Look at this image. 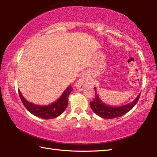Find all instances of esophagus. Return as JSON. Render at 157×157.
<instances>
[{
	"instance_id": "1",
	"label": "esophagus",
	"mask_w": 157,
	"mask_h": 157,
	"mask_svg": "<svg viewBox=\"0 0 157 157\" xmlns=\"http://www.w3.org/2000/svg\"><path fill=\"white\" fill-rule=\"evenodd\" d=\"M86 78L85 75H82L80 76L79 80L78 82V83L76 84L77 88L79 90H83L84 87H86Z\"/></svg>"
}]
</instances>
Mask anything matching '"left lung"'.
Instances as JSON below:
<instances>
[{
	"label": "left lung",
	"instance_id": "obj_1",
	"mask_svg": "<svg viewBox=\"0 0 157 157\" xmlns=\"http://www.w3.org/2000/svg\"><path fill=\"white\" fill-rule=\"evenodd\" d=\"M94 88L95 90V98L90 102V107L96 115L104 119H114L125 115L135 106L140 98V94H139L135 100L130 104L122 106L113 107L104 104L99 98L98 93L96 92V88L95 87Z\"/></svg>",
	"mask_w": 157,
	"mask_h": 157
}]
</instances>
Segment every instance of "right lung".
Segmentation results:
<instances>
[{"label": "right lung", "mask_w": 157, "mask_h": 157, "mask_svg": "<svg viewBox=\"0 0 157 157\" xmlns=\"http://www.w3.org/2000/svg\"><path fill=\"white\" fill-rule=\"evenodd\" d=\"M73 88L71 87V85H70L58 100L49 106H38V105L29 102L23 98L20 90H18V93L22 104L28 111H29L33 115L38 117L40 118L50 119L56 118L60 115L62 113H64L68 105V98H69V96Z\"/></svg>", "instance_id": "right-lung-1"}]
</instances>
